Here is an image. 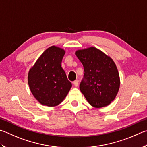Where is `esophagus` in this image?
<instances>
[{"label": "esophagus", "instance_id": "34e87169", "mask_svg": "<svg viewBox=\"0 0 147 147\" xmlns=\"http://www.w3.org/2000/svg\"><path fill=\"white\" fill-rule=\"evenodd\" d=\"M73 84H74V85L75 87H77L78 85V80H75V81H74L73 82Z\"/></svg>", "mask_w": 147, "mask_h": 147}]
</instances>
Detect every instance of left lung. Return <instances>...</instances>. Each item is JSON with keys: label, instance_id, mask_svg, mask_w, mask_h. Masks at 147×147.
Returning <instances> with one entry per match:
<instances>
[{"label": "left lung", "instance_id": "8db88e82", "mask_svg": "<svg viewBox=\"0 0 147 147\" xmlns=\"http://www.w3.org/2000/svg\"><path fill=\"white\" fill-rule=\"evenodd\" d=\"M75 55L82 62L84 75L80 89L90 105L107 106L118 94L120 80L118 69L111 57L94 47L78 50Z\"/></svg>", "mask_w": 147, "mask_h": 147}]
</instances>
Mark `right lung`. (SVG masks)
<instances>
[{"label":"right lung","mask_w":147,"mask_h":147,"mask_svg":"<svg viewBox=\"0 0 147 147\" xmlns=\"http://www.w3.org/2000/svg\"><path fill=\"white\" fill-rule=\"evenodd\" d=\"M65 51L55 46L42 53L28 73L29 89L42 105H59L72 87L61 63Z\"/></svg>","instance_id":"add662e5"}]
</instances>
